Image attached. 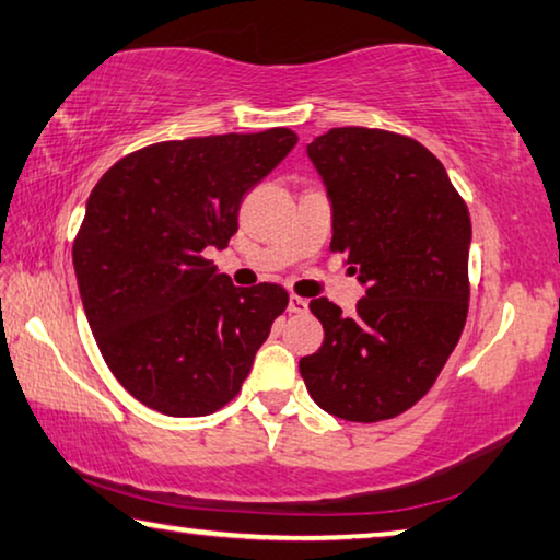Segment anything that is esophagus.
I'll return each mask as SVG.
<instances>
[{"instance_id":"34e87169","label":"esophagus","mask_w":560,"mask_h":560,"mask_svg":"<svg viewBox=\"0 0 560 560\" xmlns=\"http://www.w3.org/2000/svg\"><path fill=\"white\" fill-rule=\"evenodd\" d=\"M289 312L291 314H306L308 312V301L301 296H291L289 299Z\"/></svg>"}]
</instances>
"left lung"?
Wrapping results in <instances>:
<instances>
[{
    "instance_id": "8db88e82",
    "label": "left lung",
    "mask_w": 560,
    "mask_h": 560,
    "mask_svg": "<svg viewBox=\"0 0 560 560\" xmlns=\"http://www.w3.org/2000/svg\"><path fill=\"white\" fill-rule=\"evenodd\" d=\"M331 201V248L366 294L343 316L328 299L308 308L324 343L299 361L326 413L374 423L429 392L468 314L471 217L446 168L419 141L341 127L306 147Z\"/></svg>"
}]
</instances>
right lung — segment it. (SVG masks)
Wrapping results in <instances>:
<instances>
[{"mask_svg": "<svg viewBox=\"0 0 560 560\" xmlns=\"http://www.w3.org/2000/svg\"><path fill=\"white\" fill-rule=\"evenodd\" d=\"M299 137L291 129L162 141L119 159L86 199L72 248L84 314L106 366L166 416L232 401L289 294L238 289L207 259L238 207Z\"/></svg>", "mask_w": 560, "mask_h": 560, "instance_id": "obj_1", "label": "right lung"}]
</instances>
